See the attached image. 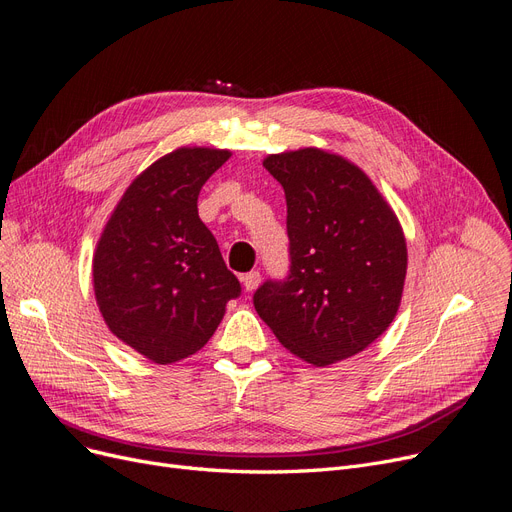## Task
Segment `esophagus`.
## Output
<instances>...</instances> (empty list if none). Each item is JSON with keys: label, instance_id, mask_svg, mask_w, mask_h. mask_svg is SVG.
Instances as JSON below:
<instances>
[{"label": "esophagus", "instance_id": "esophagus-1", "mask_svg": "<svg viewBox=\"0 0 512 512\" xmlns=\"http://www.w3.org/2000/svg\"><path fill=\"white\" fill-rule=\"evenodd\" d=\"M240 280H242V285H244L246 291H255L259 287V282H261V274L253 270L249 274H244Z\"/></svg>", "mask_w": 512, "mask_h": 512}]
</instances>
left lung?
I'll return each mask as SVG.
<instances>
[{
    "instance_id": "1",
    "label": "left lung",
    "mask_w": 512,
    "mask_h": 512,
    "mask_svg": "<svg viewBox=\"0 0 512 512\" xmlns=\"http://www.w3.org/2000/svg\"><path fill=\"white\" fill-rule=\"evenodd\" d=\"M287 198L291 268L266 280L253 304L278 342L314 367L363 352L401 306L403 227L350 160L318 147L263 160Z\"/></svg>"
}]
</instances>
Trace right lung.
Instances as JSON below:
<instances>
[{
  "instance_id": "1",
  "label": "right lung",
  "mask_w": 512,
  "mask_h": 512,
  "mask_svg": "<svg viewBox=\"0 0 512 512\" xmlns=\"http://www.w3.org/2000/svg\"><path fill=\"white\" fill-rule=\"evenodd\" d=\"M232 154L179 147L128 185L92 259L94 297L109 331L151 363L170 365L213 337L240 295L219 244L198 217L206 179Z\"/></svg>"
}]
</instances>
